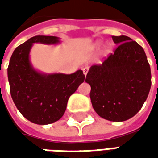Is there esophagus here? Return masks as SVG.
Wrapping results in <instances>:
<instances>
[{"label": "esophagus", "mask_w": 158, "mask_h": 158, "mask_svg": "<svg viewBox=\"0 0 158 158\" xmlns=\"http://www.w3.org/2000/svg\"><path fill=\"white\" fill-rule=\"evenodd\" d=\"M83 73H84V74L86 76V74H87V73H88V70H89V69L87 68V67H85V68H83Z\"/></svg>", "instance_id": "esophagus-1"}]
</instances>
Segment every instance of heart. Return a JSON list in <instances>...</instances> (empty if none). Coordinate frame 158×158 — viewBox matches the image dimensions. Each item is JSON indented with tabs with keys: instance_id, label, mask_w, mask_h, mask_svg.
Returning <instances> with one entry per match:
<instances>
[{
	"instance_id": "1",
	"label": "heart",
	"mask_w": 158,
	"mask_h": 158,
	"mask_svg": "<svg viewBox=\"0 0 158 158\" xmlns=\"http://www.w3.org/2000/svg\"><path fill=\"white\" fill-rule=\"evenodd\" d=\"M102 45V41H101V40H99V41L96 42V44H95V46L96 47H101ZM110 51V47L109 46H106V49H105V52H108Z\"/></svg>"
}]
</instances>
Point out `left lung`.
I'll list each match as a JSON object with an SVG mask.
<instances>
[{"mask_svg": "<svg viewBox=\"0 0 158 158\" xmlns=\"http://www.w3.org/2000/svg\"><path fill=\"white\" fill-rule=\"evenodd\" d=\"M118 45L113 54L90 67L85 82L90 101L102 118L123 122L141 109L152 85L151 68L144 49L125 35L112 36Z\"/></svg>", "mask_w": 158, "mask_h": 158, "instance_id": "obj_1", "label": "left lung"}]
</instances>
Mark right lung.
Instances as JSON below:
<instances>
[{"label": "right lung", "instance_id": "add662e5", "mask_svg": "<svg viewBox=\"0 0 158 158\" xmlns=\"http://www.w3.org/2000/svg\"><path fill=\"white\" fill-rule=\"evenodd\" d=\"M60 42L56 36H34L19 45L10 59L7 76L13 102L23 116L36 124H50L61 118L70 96L85 81L82 70L71 74L44 73L33 67L29 53L34 43Z\"/></svg>", "mask_w": 158, "mask_h": 158}]
</instances>
